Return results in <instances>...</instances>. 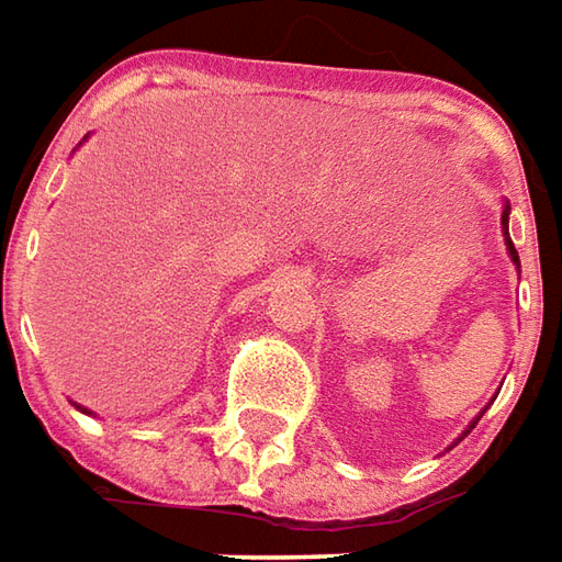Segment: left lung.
Here are the masks:
<instances>
[{
  "instance_id": "obj_1",
  "label": "left lung",
  "mask_w": 562,
  "mask_h": 562,
  "mask_svg": "<svg viewBox=\"0 0 562 562\" xmlns=\"http://www.w3.org/2000/svg\"><path fill=\"white\" fill-rule=\"evenodd\" d=\"M501 225H504V235H507V210H504V216H501ZM507 250H510V256H514V262L519 266V256H517V247H514V240H510V235H507ZM476 424H470V430H473ZM467 430V432H470Z\"/></svg>"
}]
</instances>
